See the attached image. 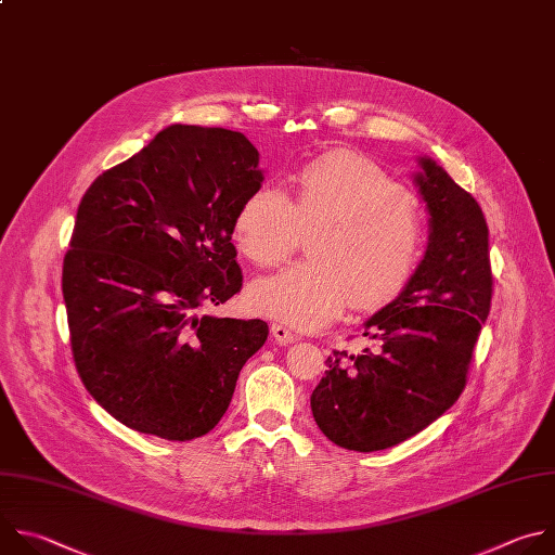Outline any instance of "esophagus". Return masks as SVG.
<instances>
[{
	"label": "esophagus",
	"instance_id": "esophagus-1",
	"mask_svg": "<svg viewBox=\"0 0 555 555\" xmlns=\"http://www.w3.org/2000/svg\"><path fill=\"white\" fill-rule=\"evenodd\" d=\"M271 335H273V339H275L280 346H288V344L299 341V335H295L293 330H288V327L282 325V323H273V325H271Z\"/></svg>",
	"mask_w": 555,
	"mask_h": 555
}]
</instances>
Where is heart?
Here are the masks:
<instances>
[{"label":"heart","mask_w":555,"mask_h":555,"mask_svg":"<svg viewBox=\"0 0 555 555\" xmlns=\"http://www.w3.org/2000/svg\"><path fill=\"white\" fill-rule=\"evenodd\" d=\"M314 260L251 286L256 312L317 330L354 299L359 308L391 301L422 256V223L406 192L357 153H325L299 168L293 196L264 185L234 218V241L258 267H280L297 249L301 230Z\"/></svg>","instance_id":"heart-1"}]
</instances>
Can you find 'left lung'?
Returning <instances> with one entry per match:
<instances>
[{"label":"left lung","instance_id":"1","mask_svg":"<svg viewBox=\"0 0 555 555\" xmlns=\"http://www.w3.org/2000/svg\"><path fill=\"white\" fill-rule=\"evenodd\" d=\"M413 183L428 211V243L400 295L365 321L374 341L335 350L310 396L321 433L359 453L391 449L449 411L492 301L488 225L479 203L430 157Z\"/></svg>","mask_w":555,"mask_h":555}]
</instances>
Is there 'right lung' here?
<instances>
[{
  "instance_id": "right-lung-1",
  "label": "right lung",
  "mask_w": 555,
  "mask_h": 555,
  "mask_svg": "<svg viewBox=\"0 0 555 555\" xmlns=\"http://www.w3.org/2000/svg\"><path fill=\"white\" fill-rule=\"evenodd\" d=\"M238 131L172 125L85 192L63 299L78 376L125 426L172 441L225 415L262 319L201 314L234 297L241 203L264 175Z\"/></svg>"
}]
</instances>
